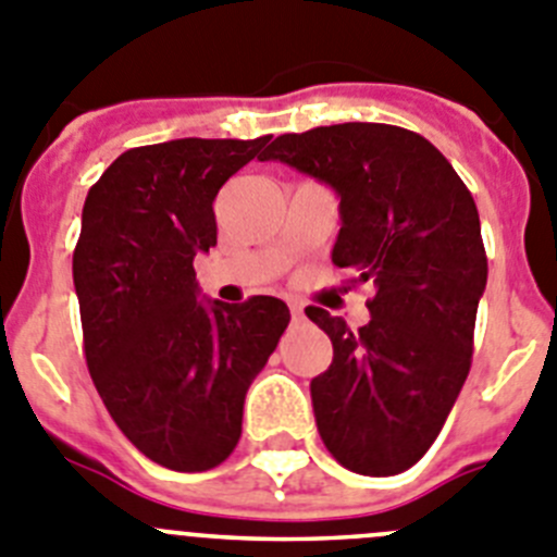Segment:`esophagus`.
<instances>
[{"instance_id":"34e87169","label":"esophagus","mask_w":557,"mask_h":557,"mask_svg":"<svg viewBox=\"0 0 557 557\" xmlns=\"http://www.w3.org/2000/svg\"><path fill=\"white\" fill-rule=\"evenodd\" d=\"M288 308H290V315H294V319H302V305L288 302Z\"/></svg>"}]
</instances>
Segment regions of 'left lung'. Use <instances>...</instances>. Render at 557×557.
<instances>
[{"label": "left lung", "mask_w": 557, "mask_h": 557, "mask_svg": "<svg viewBox=\"0 0 557 557\" xmlns=\"http://www.w3.org/2000/svg\"><path fill=\"white\" fill-rule=\"evenodd\" d=\"M260 160L338 194L333 263L374 285L372 319L358 330L305 310L333 341V363L310 380L324 447L349 472H405L441 433L472 366L488 280L478 205L428 138L394 124L280 135Z\"/></svg>", "instance_id": "obj_1"}]
</instances>
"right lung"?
<instances>
[{"mask_svg":"<svg viewBox=\"0 0 557 557\" xmlns=\"http://www.w3.org/2000/svg\"><path fill=\"white\" fill-rule=\"evenodd\" d=\"M269 138L127 149L85 197L72 263L85 363L119 430L174 472L230 458L244 397L290 322L283 299H199L194 272L216 247L219 188Z\"/></svg>","mask_w":557,"mask_h":557,"instance_id":"obj_1","label":"right lung"}]
</instances>
